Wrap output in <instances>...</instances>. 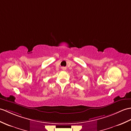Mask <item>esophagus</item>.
<instances>
[{"label":"esophagus","instance_id":"obj_1","mask_svg":"<svg viewBox=\"0 0 131 131\" xmlns=\"http://www.w3.org/2000/svg\"><path fill=\"white\" fill-rule=\"evenodd\" d=\"M62 69L63 70H65L66 68H65V67H63V68H62Z\"/></svg>","mask_w":131,"mask_h":131}]
</instances>
